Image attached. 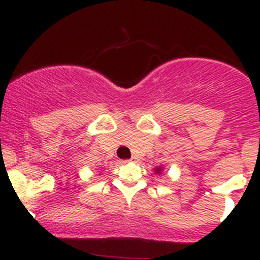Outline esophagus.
<instances>
[{
	"instance_id": "1",
	"label": "esophagus",
	"mask_w": 260,
	"mask_h": 260,
	"mask_svg": "<svg viewBox=\"0 0 260 260\" xmlns=\"http://www.w3.org/2000/svg\"><path fill=\"white\" fill-rule=\"evenodd\" d=\"M136 159H137L136 156H132L129 160H123V161H122V164H126V162H128V161H133V160H136Z\"/></svg>"
}]
</instances>
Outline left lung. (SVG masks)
<instances>
[{
  "instance_id": "1",
  "label": "left lung",
  "mask_w": 260,
  "mask_h": 260,
  "mask_svg": "<svg viewBox=\"0 0 260 260\" xmlns=\"http://www.w3.org/2000/svg\"><path fill=\"white\" fill-rule=\"evenodd\" d=\"M162 171H164V168H162V166H156V168L154 169V172H155V174H157V175H161V174H162Z\"/></svg>"
}]
</instances>
